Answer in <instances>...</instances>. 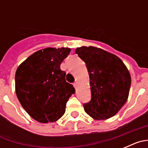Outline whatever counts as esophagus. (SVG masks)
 <instances>
[{
  "label": "esophagus",
  "instance_id": "esophagus-1",
  "mask_svg": "<svg viewBox=\"0 0 148 148\" xmlns=\"http://www.w3.org/2000/svg\"><path fill=\"white\" fill-rule=\"evenodd\" d=\"M73 86H74V87H75V88H77L78 83H77V82H74V83H73Z\"/></svg>",
  "mask_w": 148,
  "mask_h": 148
}]
</instances>
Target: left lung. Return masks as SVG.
<instances>
[{
  "mask_svg": "<svg viewBox=\"0 0 148 148\" xmlns=\"http://www.w3.org/2000/svg\"><path fill=\"white\" fill-rule=\"evenodd\" d=\"M75 53L86 64L90 76L91 100L84 111L95 120L113 117L126 103L131 77L123 61L116 55L95 47H82Z\"/></svg>",
  "mask_w": 148,
  "mask_h": 148,
  "instance_id": "left-lung-1",
  "label": "left lung"
}]
</instances>
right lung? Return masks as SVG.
Segmentation results:
<instances>
[{"instance_id":"1","label":"right lung","mask_w":148,"mask_h":148,"mask_svg":"<svg viewBox=\"0 0 148 148\" xmlns=\"http://www.w3.org/2000/svg\"><path fill=\"white\" fill-rule=\"evenodd\" d=\"M66 47L40 49L22 62L15 73V92L23 109L40 123L56 121L64 114L75 92L60 65L70 54Z\"/></svg>"}]
</instances>
